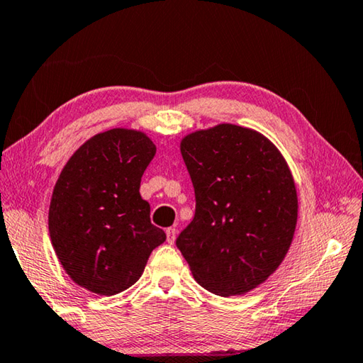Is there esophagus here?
Masks as SVG:
<instances>
[{"label": "esophagus", "instance_id": "1", "mask_svg": "<svg viewBox=\"0 0 363 363\" xmlns=\"http://www.w3.org/2000/svg\"><path fill=\"white\" fill-rule=\"evenodd\" d=\"M176 229L174 227H169V229H167V242L169 243V245H173L174 243V240H176Z\"/></svg>", "mask_w": 363, "mask_h": 363}]
</instances>
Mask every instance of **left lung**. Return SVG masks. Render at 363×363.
Wrapping results in <instances>:
<instances>
[{
	"label": "left lung",
	"mask_w": 363,
	"mask_h": 363,
	"mask_svg": "<svg viewBox=\"0 0 363 363\" xmlns=\"http://www.w3.org/2000/svg\"><path fill=\"white\" fill-rule=\"evenodd\" d=\"M181 153L196 205L176 245L194 279L219 296L255 290L284 261L296 229L284 155L261 133L230 123L187 134Z\"/></svg>",
	"instance_id": "1"
}]
</instances>
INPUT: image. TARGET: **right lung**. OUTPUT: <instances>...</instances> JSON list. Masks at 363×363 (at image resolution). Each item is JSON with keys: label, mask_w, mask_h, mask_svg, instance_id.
<instances>
[{"label": "right lung", "mask_w": 363, "mask_h": 363, "mask_svg": "<svg viewBox=\"0 0 363 363\" xmlns=\"http://www.w3.org/2000/svg\"><path fill=\"white\" fill-rule=\"evenodd\" d=\"M157 147L143 131L113 128L73 153L49 205V235L77 285L112 296L136 284L147 259L167 240L139 194Z\"/></svg>", "instance_id": "add662e5"}]
</instances>
